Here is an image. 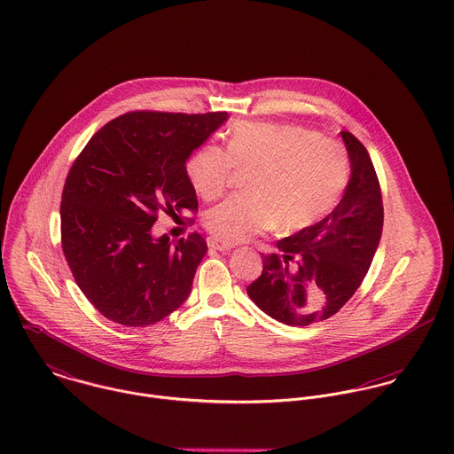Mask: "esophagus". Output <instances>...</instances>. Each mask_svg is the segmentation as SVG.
<instances>
[{
  "mask_svg": "<svg viewBox=\"0 0 454 454\" xmlns=\"http://www.w3.org/2000/svg\"><path fill=\"white\" fill-rule=\"evenodd\" d=\"M208 247L215 249V251H221V253H228V251L233 249V244H226V242H221L217 239H208Z\"/></svg>",
  "mask_w": 454,
  "mask_h": 454,
  "instance_id": "34e87169",
  "label": "esophagus"
}]
</instances>
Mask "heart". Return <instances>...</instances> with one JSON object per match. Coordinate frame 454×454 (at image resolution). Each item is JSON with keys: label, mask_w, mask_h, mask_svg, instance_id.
Here are the masks:
<instances>
[{"label": "heart", "mask_w": 454, "mask_h": 454, "mask_svg": "<svg viewBox=\"0 0 454 454\" xmlns=\"http://www.w3.org/2000/svg\"><path fill=\"white\" fill-rule=\"evenodd\" d=\"M235 168L254 170L247 191L203 214L205 228L223 242H242L269 228L296 231L321 219L339 200L349 176L344 145L298 124L239 122L226 151L200 147L185 172L194 191L214 200L230 185Z\"/></svg>", "instance_id": "b5f03b06"}]
</instances>
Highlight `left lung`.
Returning a JSON list of instances; mask_svg holds the SVG:
<instances>
[{
	"label": "left lung",
	"mask_w": 454,
	"mask_h": 454,
	"mask_svg": "<svg viewBox=\"0 0 454 454\" xmlns=\"http://www.w3.org/2000/svg\"><path fill=\"white\" fill-rule=\"evenodd\" d=\"M351 177L337 207L319 223L277 242L249 298L273 319L309 326L337 314L356 293L382 233V196L362 142L340 131Z\"/></svg>",
	"instance_id": "1"
}]
</instances>
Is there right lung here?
I'll return each instance as SVG.
<instances>
[{
  "label": "right lung",
  "mask_w": 454,
  "mask_h": 454,
  "mask_svg": "<svg viewBox=\"0 0 454 454\" xmlns=\"http://www.w3.org/2000/svg\"><path fill=\"white\" fill-rule=\"evenodd\" d=\"M226 112H129L75 160L61 198L63 253L92 305L122 326H149L187 300L207 253L201 235L153 237L160 212L196 210L185 161Z\"/></svg>",
  "instance_id": "right-lung-1"
}]
</instances>
